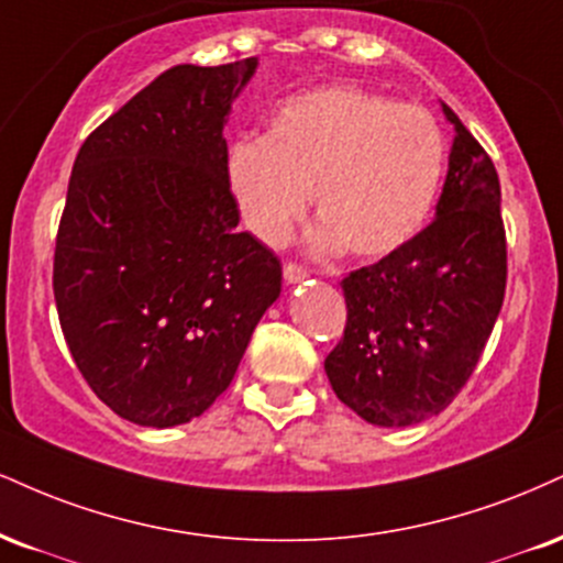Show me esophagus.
<instances>
[{
    "mask_svg": "<svg viewBox=\"0 0 563 563\" xmlns=\"http://www.w3.org/2000/svg\"><path fill=\"white\" fill-rule=\"evenodd\" d=\"M307 275H309L307 269H303L301 264H296V262H288L286 267H283V277H286L288 283H301Z\"/></svg>",
    "mask_w": 563,
    "mask_h": 563,
    "instance_id": "obj_1",
    "label": "esophagus"
}]
</instances>
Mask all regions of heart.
<instances>
[{
	"label": "heart",
	"instance_id": "b5f03b06",
	"mask_svg": "<svg viewBox=\"0 0 563 563\" xmlns=\"http://www.w3.org/2000/svg\"><path fill=\"white\" fill-rule=\"evenodd\" d=\"M445 135L435 114L358 86H324L283 101L264 139L225 159L228 188L256 241L280 246L314 199V243L375 260L411 241L438 199Z\"/></svg>",
	"mask_w": 563,
	"mask_h": 563
}]
</instances>
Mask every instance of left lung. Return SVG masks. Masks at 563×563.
<instances>
[{"label": "left lung", "mask_w": 563, "mask_h": 563, "mask_svg": "<svg viewBox=\"0 0 563 563\" xmlns=\"http://www.w3.org/2000/svg\"><path fill=\"white\" fill-rule=\"evenodd\" d=\"M443 112L456 139L435 220L343 277L346 328L324 358L335 396L380 428H409L459 396L506 294L498 173L456 112Z\"/></svg>", "instance_id": "8db88e82"}]
</instances>
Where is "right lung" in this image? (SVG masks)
<instances>
[{
	"label": "right lung",
	"mask_w": 563,
	"mask_h": 563,
	"mask_svg": "<svg viewBox=\"0 0 563 563\" xmlns=\"http://www.w3.org/2000/svg\"><path fill=\"white\" fill-rule=\"evenodd\" d=\"M256 57L175 65L80 146L52 288L76 367L114 415L175 428L228 390L280 260L239 233L222 125Z\"/></svg>",
	"instance_id": "right-lung-1"
}]
</instances>
